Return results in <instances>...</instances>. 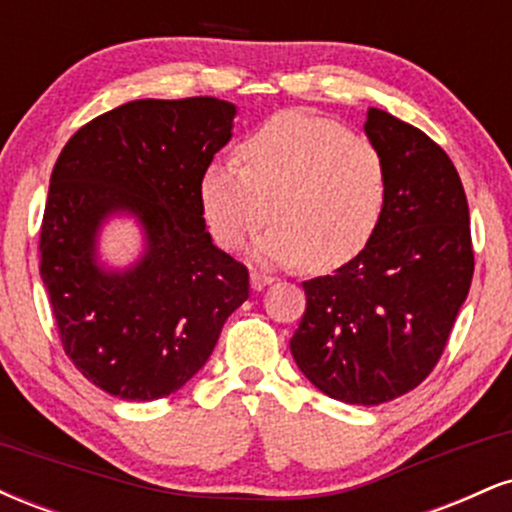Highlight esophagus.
<instances>
[{"mask_svg":"<svg viewBox=\"0 0 512 512\" xmlns=\"http://www.w3.org/2000/svg\"><path fill=\"white\" fill-rule=\"evenodd\" d=\"M250 284H252V289H255V291H262V289H267L269 284H274V276H269L264 272H252L250 274Z\"/></svg>","mask_w":512,"mask_h":512,"instance_id":"34e87169","label":"esophagus"}]
</instances>
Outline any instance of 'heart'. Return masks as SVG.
<instances>
[{"label": "heart", "mask_w": 512, "mask_h": 512, "mask_svg": "<svg viewBox=\"0 0 512 512\" xmlns=\"http://www.w3.org/2000/svg\"><path fill=\"white\" fill-rule=\"evenodd\" d=\"M240 168L211 163L199 199L223 250L252 245L267 264L308 262L315 272L344 267L368 248L390 199V163L378 144L342 122L286 110L238 144Z\"/></svg>", "instance_id": "b5f03b06"}]
</instances>
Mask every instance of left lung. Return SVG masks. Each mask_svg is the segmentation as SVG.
I'll return each mask as SVG.
<instances>
[{
  "instance_id": "left-lung-1",
  "label": "left lung",
  "mask_w": 512,
  "mask_h": 512,
  "mask_svg": "<svg viewBox=\"0 0 512 512\" xmlns=\"http://www.w3.org/2000/svg\"><path fill=\"white\" fill-rule=\"evenodd\" d=\"M366 134L390 163L385 216L361 255L303 281L308 303L291 354L327 397L375 407L436 368L472 284L474 250L450 156L378 108L368 110Z\"/></svg>"
}]
</instances>
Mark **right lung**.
I'll use <instances>...</instances> for the list:
<instances>
[{"mask_svg":"<svg viewBox=\"0 0 512 512\" xmlns=\"http://www.w3.org/2000/svg\"><path fill=\"white\" fill-rule=\"evenodd\" d=\"M233 115L209 96L125 103L86 122L52 168L40 276L64 354L108 395L151 402L180 390L248 298V267L211 243L199 199ZM117 210L143 223L147 252L105 273L95 236Z\"/></svg>","mask_w":512,"mask_h":512,"instance_id":"add662e5","label":"right lung"}]
</instances>
